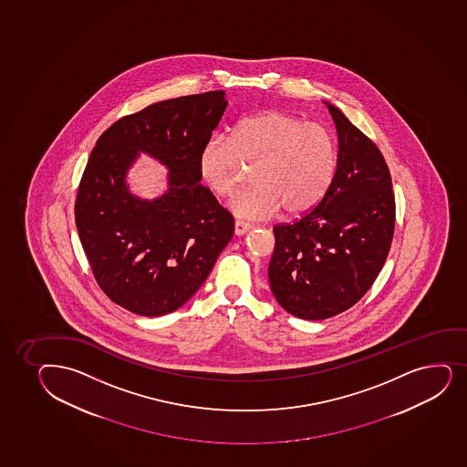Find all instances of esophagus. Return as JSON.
Wrapping results in <instances>:
<instances>
[{
    "label": "esophagus",
    "mask_w": 467,
    "mask_h": 467,
    "mask_svg": "<svg viewBox=\"0 0 467 467\" xmlns=\"http://www.w3.org/2000/svg\"><path fill=\"white\" fill-rule=\"evenodd\" d=\"M253 229V225L249 224V223H244V221H235V235H244L246 232L251 231Z\"/></svg>",
    "instance_id": "obj_1"
}]
</instances>
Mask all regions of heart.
<instances>
[{"instance_id": "1", "label": "heart", "mask_w": 467, "mask_h": 467, "mask_svg": "<svg viewBox=\"0 0 467 467\" xmlns=\"http://www.w3.org/2000/svg\"><path fill=\"white\" fill-rule=\"evenodd\" d=\"M243 161L253 165V187L229 201L244 220H266L282 205L306 213L327 193L337 168V141L330 129L293 113H258L236 124L232 137L212 134L201 146L198 171L212 193L224 198L242 179Z\"/></svg>"}]
</instances>
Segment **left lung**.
<instances>
[{
	"instance_id": "8db88e82",
	"label": "left lung",
	"mask_w": 467,
	"mask_h": 467,
	"mask_svg": "<svg viewBox=\"0 0 467 467\" xmlns=\"http://www.w3.org/2000/svg\"><path fill=\"white\" fill-rule=\"evenodd\" d=\"M338 132L337 171L327 193L299 220L274 227L271 291L284 310L306 321L355 306L391 247L396 202L380 150L326 101Z\"/></svg>"
}]
</instances>
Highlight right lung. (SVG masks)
I'll list each match as a JSON object with an SVG mask.
<instances>
[{"instance_id": "1", "label": "right lung", "mask_w": 467, "mask_h": 467, "mask_svg": "<svg viewBox=\"0 0 467 467\" xmlns=\"http://www.w3.org/2000/svg\"><path fill=\"white\" fill-rule=\"evenodd\" d=\"M225 91L174 98L119 119L98 139L76 196L91 271L109 299L141 317L182 306L234 235V218L201 185V146L220 124ZM140 151L169 168L168 192L140 200L128 168Z\"/></svg>"}]
</instances>
